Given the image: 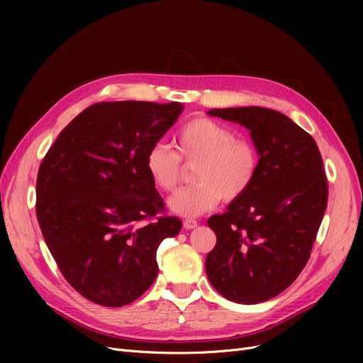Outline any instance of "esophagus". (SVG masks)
Listing matches in <instances>:
<instances>
[{
	"mask_svg": "<svg viewBox=\"0 0 363 363\" xmlns=\"http://www.w3.org/2000/svg\"><path fill=\"white\" fill-rule=\"evenodd\" d=\"M184 228L185 230H194V228H197V220H194V219H185L184 222Z\"/></svg>",
	"mask_w": 363,
	"mask_h": 363,
	"instance_id": "obj_1",
	"label": "esophagus"
}]
</instances>
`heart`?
<instances>
[{
  "instance_id": "b5f03b06",
  "label": "heart",
  "mask_w": 363,
  "mask_h": 363,
  "mask_svg": "<svg viewBox=\"0 0 363 363\" xmlns=\"http://www.w3.org/2000/svg\"><path fill=\"white\" fill-rule=\"evenodd\" d=\"M177 152L163 143L151 145L145 156L147 174L163 191L179 184L181 163L199 160L191 186H185L167 201L169 208L181 216H199L212 211L220 199H240L253 184L257 172L256 148L235 138L234 130L213 119L199 118L185 123L174 138Z\"/></svg>"
}]
</instances>
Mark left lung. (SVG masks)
I'll use <instances>...</instances> for the list:
<instances>
[{
    "mask_svg": "<svg viewBox=\"0 0 363 363\" xmlns=\"http://www.w3.org/2000/svg\"><path fill=\"white\" fill-rule=\"evenodd\" d=\"M207 114L249 129L259 162L250 188L207 220L216 245L206 274L225 298L262 303L290 287L309 260L328 201L320 152L306 130L277 110L252 106Z\"/></svg>",
    "mask_w": 363,
    "mask_h": 363,
    "instance_id": "1",
    "label": "left lung"
}]
</instances>
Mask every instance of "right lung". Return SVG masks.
Instances as JSON below:
<instances>
[{
  "instance_id": "1",
  "label": "right lung",
  "mask_w": 363,
  "mask_h": 363,
  "mask_svg": "<svg viewBox=\"0 0 363 363\" xmlns=\"http://www.w3.org/2000/svg\"><path fill=\"white\" fill-rule=\"evenodd\" d=\"M182 104L97 103L55 140L36 179V218L66 281L107 308L137 300L155 282L157 247L182 222L159 216L163 199L145 156L174 126Z\"/></svg>"
}]
</instances>
